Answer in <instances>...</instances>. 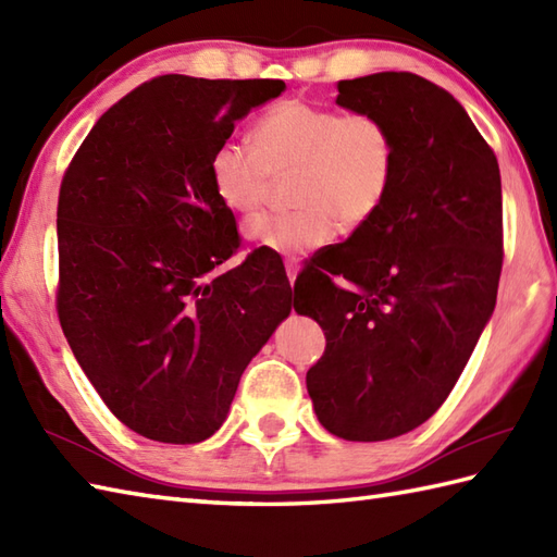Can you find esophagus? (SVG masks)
<instances>
[{"label":"esophagus","instance_id":"1","mask_svg":"<svg viewBox=\"0 0 557 557\" xmlns=\"http://www.w3.org/2000/svg\"><path fill=\"white\" fill-rule=\"evenodd\" d=\"M285 270H287V277H289V285H294V280H297L299 275V260H287L285 263Z\"/></svg>","mask_w":557,"mask_h":557}]
</instances>
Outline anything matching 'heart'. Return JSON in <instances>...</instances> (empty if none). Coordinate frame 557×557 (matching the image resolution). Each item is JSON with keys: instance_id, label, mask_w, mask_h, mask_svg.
I'll use <instances>...</instances> for the list:
<instances>
[{"instance_id": "obj_1", "label": "heart", "mask_w": 557, "mask_h": 557, "mask_svg": "<svg viewBox=\"0 0 557 557\" xmlns=\"http://www.w3.org/2000/svg\"><path fill=\"white\" fill-rule=\"evenodd\" d=\"M253 146L222 140L210 180L224 208L251 215L270 191L272 174L297 170L294 210L265 212L246 224L253 244L301 256L345 227L369 222L389 196L397 170L393 128L373 112H339L301 100L270 108L253 126Z\"/></svg>"}]
</instances>
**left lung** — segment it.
Here are the masks:
<instances>
[{"label": "left lung", "mask_w": 557, "mask_h": 557, "mask_svg": "<svg viewBox=\"0 0 557 557\" xmlns=\"http://www.w3.org/2000/svg\"><path fill=\"white\" fill-rule=\"evenodd\" d=\"M337 90L339 108L393 128L395 182L369 222L306 263L294 309L325 333L306 373L318 421L345 441L375 443L441 409L493 315L503 188L495 152L435 83L383 71Z\"/></svg>", "instance_id": "obj_1"}]
</instances>
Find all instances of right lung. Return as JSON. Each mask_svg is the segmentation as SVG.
Listing matches in <instances>:
<instances>
[{"instance_id":"obj_1","label":"right lung","mask_w":557,"mask_h":557,"mask_svg":"<svg viewBox=\"0 0 557 557\" xmlns=\"http://www.w3.org/2000/svg\"><path fill=\"white\" fill-rule=\"evenodd\" d=\"M285 81L140 83L64 172L57 313L83 373L128 429L191 445L227 419L242 373L297 304L285 268L242 239L210 180L234 124Z\"/></svg>"}]
</instances>
